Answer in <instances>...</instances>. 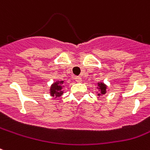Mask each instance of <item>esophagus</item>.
<instances>
[{
	"label": "esophagus",
	"mask_w": 150,
	"mask_h": 150,
	"mask_svg": "<svg viewBox=\"0 0 150 150\" xmlns=\"http://www.w3.org/2000/svg\"><path fill=\"white\" fill-rule=\"evenodd\" d=\"M75 79L77 83H81V82H82V78L80 77V76H76V77L75 78Z\"/></svg>",
	"instance_id": "34e87169"
}]
</instances>
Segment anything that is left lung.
Segmentation results:
<instances>
[{
    "mask_svg": "<svg viewBox=\"0 0 150 150\" xmlns=\"http://www.w3.org/2000/svg\"><path fill=\"white\" fill-rule=\"evenodd\" d=\"M98 89H99V90L100 91V93H98V96L102 95V94H105L106 89H107V86H106L105 84L103 83H98Z\"/></svg>",
    "mask_w": 150,
    "mask_h": 150,
    "instance_id": "left-lung-1",
    "label": "left lung"
}]
</instances>
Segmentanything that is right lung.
Returning <instances> with one entry per match:
<instances>
[{
    "label": "right lung",
    "mask_w": 150,
    "mask_h": 150,
    "mask_svg": "<svg viewBox=\"0 0 150 150\" xmlns=\"http://www.w3.org/2000/svg\"><path fill=\"white\" fill-rule=\"evenodd\" d=\"M63 83L64 81H57L56 83H52L50 87V94L52 97H60L63 94Z\"/></svg>",
    "instance_id": "1"
}]
</instances>
